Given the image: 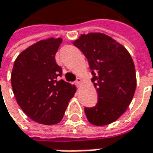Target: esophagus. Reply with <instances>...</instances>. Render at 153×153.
Here are the masks:
<instances>
[{
  "label": "esophagus",
  "instance_id": "34e87169",
  "mask_svg": "<svg viewBox=\"0 0 153 153\" xmlns=\"http://www.w3.org/2000/svg\"><path fill=\"white\" fill-rule=\"evenodd\" d=\"M82 80L81 78H77V80L76 81V87L79 88V87L82 86Z\"/></svg>",
  "mask_w": 153,
  "mask_h": 153
}]
</instances>
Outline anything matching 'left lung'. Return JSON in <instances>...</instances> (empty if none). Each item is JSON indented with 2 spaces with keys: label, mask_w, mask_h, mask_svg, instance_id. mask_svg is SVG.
<instances>
[{
  "label": "left lung",
  "mask_w": 153,
  "mask_h": 153,
  "mask_svg": "<svg viewBox=\"0 0 153 153\" xmlns=\"http://www.w3.org/2000/svg\"><path fill=\"white\" fill-rule=\"evenodd\" d=\"M87 57L98 93L93 108H85L88 120L105 126L118 120L134 97L137 80L134 61L126 48L101 33L82 34L73 42Z\"/></svg>",
  "instance_id": "left-lung-1"
}]
</instances>
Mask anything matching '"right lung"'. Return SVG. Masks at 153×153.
<instances>
[{
	"instance_id": "right-lung-1",
	"label": "right lung",
	"mask_w": 153,
	"mask_h": 153,
	"mask_svg": "<svg viewBox=\"0 0 153 153\" xmlns=\"http://www.w3.org/2000/svg\"><path fill=\"white\" fill-rule=\"evenodd\" d=\"M62 40L50 38L35 43L19 54L13 67L12 88L17 103L39 124L60 122L76 90L75 85L58 78L62 69L55 55Z\"/></svg>"
}]
</instances>
